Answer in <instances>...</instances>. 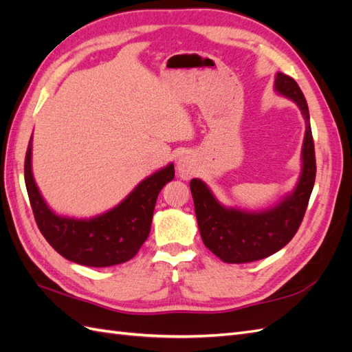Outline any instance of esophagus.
<instances>
[{"instance_id":"34e87169","label":"esophagus","mask_w":352,"mask_h":352,"mask_svg":"<svg viewBox=\"0 0 352 352\" xmlns=\"http://www.w3.org/2000/svg\"><path fill=\"white\" fill-rule=\"evenodd\" d=\"M178 173H179V177L184 178V179H188L192 178L195 174H196V164L192 156L188 155H184L179 157L178 160Z\"/></svg>"}]
</instances>
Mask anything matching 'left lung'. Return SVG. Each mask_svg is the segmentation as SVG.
<instances>
[{
  "label": "left lung",
  "mask_w": 352,
  "mask_h": 352,
  "mask_svg": "<svg viewBox=\"0 0 352 352\" xmlns=\"http://www.w3.org/2000/svg\"><path fill=\"white\" fill-rule=\"evenodd\" d=\"M275 89L299 105L306 122L303 169L294 192L265 212H245L226 210L201 179L193 178L190 182L204 244L224 263H250L276 253L293 239L308 208L317 174L308 104L299 85L290 76L278 73Z\"/></svg>",
  "instance_id": "1"
}]
</instances>
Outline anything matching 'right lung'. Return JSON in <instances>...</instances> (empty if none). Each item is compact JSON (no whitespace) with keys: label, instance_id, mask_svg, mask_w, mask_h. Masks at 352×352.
Segmentation results:
<instances>
[{"label":"right lung","instance_id":"obj_1","mask_svg":"<svg viewBox=\"0 0 352 352\" xmlns=\"http://www.w3.org/2000/svg\"><path fill=\"white\" fill-rule=\"evenodd\" d=\"M30 141L25 156V184L28 190L34 219L43 236L58 253L71 262L107 267L128 262L146 242L157 196L175 175L174 165L146 178L126 199L102 215L90 220L58 217L38 192L31 170Z\"/></svg>","mask_w":352,"mask_h":352}]
</instances>
